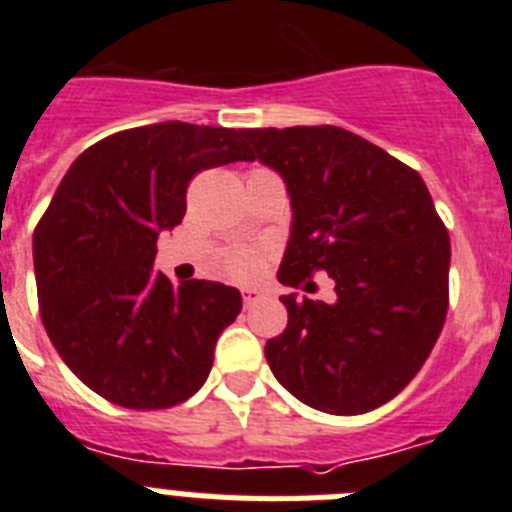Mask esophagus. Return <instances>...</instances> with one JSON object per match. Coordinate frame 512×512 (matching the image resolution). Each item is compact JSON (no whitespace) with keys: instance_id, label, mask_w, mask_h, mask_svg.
I'll use <instances>...</instances> for the list:
<instances>
[{"instance_id":"obj_1","label":"esophagus","mask_w":512,"mask_h":512,"mask_svg":"<svg viewBox=\"0 0 512 512\" xmlns=\"http://www.w3.org/2000/svg\"><path fill=\"white\" fill-rule=\"evenodd\" d=\"M261 300H264V292H261V289H243V305L246 307L259 305Z\"/></svg>"}]
</instances>
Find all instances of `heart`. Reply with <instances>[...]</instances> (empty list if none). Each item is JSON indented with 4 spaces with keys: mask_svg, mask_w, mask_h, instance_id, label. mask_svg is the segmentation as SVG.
<instances>
[{
    "mask_svg": "<svg viewBox=\"0 0 512 512\" xmlns=\"http://www.w3.org/2000/svg\"><path fill=\"white\" fill-rule=\"evenodd\" d=\"M225 266H228L230 277L246 282V279H253L259 274L261 266H264V256L256 248H238V251L230 253Z\"/></svg>",
    "mask_w": 512,
    "mask_h": 512,
    "instance_id": "obj_1",
    "label": "heart"
}]
</instances>
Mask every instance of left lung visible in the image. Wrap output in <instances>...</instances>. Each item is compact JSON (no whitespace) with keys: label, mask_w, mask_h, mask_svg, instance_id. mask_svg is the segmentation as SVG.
<instances>
[{"label":"left lung","mask_w":512,"mask_h":512,"mask_svg":"<svg viewBox=\"0 0 512 512\" xmlns=\"http://www.w3.org/2000/svg\"><path fill=\"white\" fill-rule=\"evenodd\" d=\"M292 202L279 282L315 271L336 302L284 295L287 328L266 341L284 390L330 415L390 402L420 372L449 310V230L420 174L336 125L241 130ZM307 287V284H305Z\"/></svg>","instance_id":"1"}]
</instances>
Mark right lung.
Wrapping results in <instances>:
<instances>
[{
	"instance_id": "obj_1",
	"label": "right lung",
	"mask_w": 512,
	"mask_h": 512,
	"mask_svg": "<svg viewBox=\"0 0 512 512\" xmlns=\"http://www.w3.org/2000/svg\"><path fill=\"white\" fill-rule=\"evenodd\" d=\"M253 161L241 133L156 122L107 135L66 171L33 235L40 318L89 390L130 410L189 400L238 318L235 287L153 271L156 241L182 223L194 174Z\"/></svg>"
}]
</instances>
